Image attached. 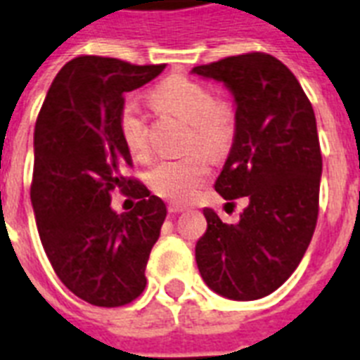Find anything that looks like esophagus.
Instances as JSON below:
<instances>
[{
    "label": "esophagus",
    "mask_w": 360,
    "mask_h": 360,
    "mask_svg": "<svg viewBox=\"0 0 360 360\" xmlns=\"http://www.w3.org/2000/svg\"><path fill=\"white\" fill-rule=\"evenodd\" d=\"M167 210H169V214H182V212H186L188 210V206H182V204H174L171 202L169 206H167Z\"/></svg>",
    "instance_id": "esophagus-1"
}]
</instances>
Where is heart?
<instances>
[{
    "label": "heart",
    "instance_id": "obj_1",
    "mask_svg": "<svg viewBox=\"0 0 360 360\" xmlns=\"http://www.w3.org/2000/svg\"><path fill=\"white\" fill-rule=\"evenodd\" d=\"M154 102L191 124L189 148H200L212 156L229 150L236 135V108L226 98H215L204 83L184 76L163 79L152 91ZM119 128L126 148L135 158L148 156V128L134 100H126L119 113ZM212 176L208 158L202 152L162 160L148 172V186L160 197L188 202Z\"/></svg>",
    "mask_w": 360,
    "mask_h": 360
}]
</instances>
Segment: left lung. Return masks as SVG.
Listing matches in <instances>:
<instances>
[{
    "mask_svg": "<svg viewBox=\"0 0 360 360\" xmlns=\"http://www.w3.org/2000/svg\"><path fill=\"white\" fill-rule=\"evenodd\" d=\"M191 72L223 82L234 96V143L215 191L225 200H249L236 225L204 208L208 229L195 247L198 271L223 297H266L295 271L318 221L314 109L292 70L269 53L225 57Z\"/></svg>",
    "mask_w": 360,
    "mask_h": 360,
    "instance_id": "left-lung-1",
    "label": "left lung"
}]
</instances>
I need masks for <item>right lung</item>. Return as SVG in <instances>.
Returning <instances> with one entry per match:
<instances>
[{
  "label": "right lung",
  "instance_id": "add662e5",
  "mask_svg": "<svg viewBox=\"0 0 360 360\" xmlns=\"http://www.w3.org/2000/svg\"><path fill=\"white\" fill-rule=\"evenodd\" d=\"M165 65L82 56L63 66L34 124L31 202L40 241L61 283L94 307H122L143 294L145 267L167 208L135 178L119 128L124 93ZM115 188L138 198L131 212L110 208Z\"/></svg>",
  "mask_w": 360,
  "mask_h": 360
}]
</instances>
